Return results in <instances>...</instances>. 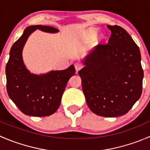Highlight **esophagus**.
<instances>
[{
	"label": "esophagus",
	"instance_id": "34e87169",
	"mask_svg": "<svg viewBox=\"0 0 150 150\" xmlns=\"http://www.w3.org/2000/svg\"><path fill=\"white\" fill-rule=\"evenodd\" d=\"M74 65H75V68L76 69V71L80 70L83 67V64L81 62H75Z\"/></svg>",
	"mask_w": 150,
	"mask_h": 150
}]
</instances>
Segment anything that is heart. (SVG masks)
I'll return each mask as SVG.
<instances>
[{"instance_id": "obj_1", "label": "heart", "mask_w": 150, "mask_h": 150, "mask_svg": "<svg viewBox=\"0 0 150 150\" xmlns=\"http://www.w3.org/2000/svg\"><path fill=\"white\" fill-rule=\"evenodd\" d=\"M86 34H87V37L89 39L93 40V39H95L96 38V35H97V31H96L95 29L90 28L87 30Z\"/></svg>"}]
</instances>
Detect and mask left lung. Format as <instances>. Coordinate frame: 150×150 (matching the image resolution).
Listing matches in <instances>:
<instances>
[{
  "instance_id": "8db88e82",
  "label": "left lung",
  "mask_w": 150,
  "mask_h": 150,
  "mask_svg": "<svg viewBox=\"0 0 150 150\" xmlns=\"http://www.w3.org/2000/svg\"><path fill=\"white\" fill-rule=\"evenodd\" d=\"M111 36L107 44L95 47L78 72L86 103L95 114L118 117L126 114L142 93L144 71L139 48L117 25H107Z\"/></svg>"
}]
</instances>
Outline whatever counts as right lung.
I'll list each match as a JSON object with an SVG mask.
<instances>
[{
  "label": "right lung",
  "mask_w": 150,
  "mask_h": 150,
  "mask_svg": "<svg viewBox=\"0 0 150 150\" xmlns=\"http://www.w3.org/2000/svg\"><path fill=\"white\" fill-rule=\"evenodd\" d=\"M37 29L47 33H57L50 26L33 25L27 28L10 50L6 66V89L10 99L27 115L45 117L54 114L60 105L68 81L75 75L71 65L64 70L51 71L44 75L30 73L22 59V49L29 35Z\"/></svg>",
  "instance_id": "obj_1"
}]
</instances>
